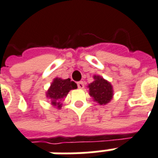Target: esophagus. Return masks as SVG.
<instances>
[{"mask_svg": "<svg viewBox=\"0 0 158 158\" xmlns=\"http://www.w3.org/2000/svg\"><path fill=\"white\" fill-rule=\"evenodd\" d=\"M77 85H78V88L79 89H83L85 87V85H84V83L83 81H79V82L77 83Z\"/></svg>", "mask_w": 158, "mask_h": 158, "instance_id": "34e87169", "label": "esophagus"}]
</instances>
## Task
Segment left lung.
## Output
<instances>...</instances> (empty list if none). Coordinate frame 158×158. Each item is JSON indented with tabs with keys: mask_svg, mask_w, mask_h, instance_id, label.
<instances>
[{
	"mask_svg": "<svg viewBox=\"0 0 158 158\" xmlns=\"http://www.w3.org/2000/svg\"><path fill=\"white\" fill-rule=\"evenodd\" d=\"M94 81L89 85V94L100 105H106L113 96L111 85L100 76H94Z\"/></svg>",
	"mask_w": 158,
	"mask_h": 158,
	"instance_id": "obj_1",
	"label": "left lung"
}]
</instances>
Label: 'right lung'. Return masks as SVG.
<instances>
[{
  "label": "right lung",
  "mask_w": 158,
  "mask_h": 158,
  "mask_svg": "<svg viewBox=\"0 0 158 158\" xmlns=\"http://www.w3.org/2000/svg\"><path fill=\"white\" fill-rule=\"evenodd\" d=\"M74 89H77V85L73 81H71L70 79H62L56 78L47 92V96L51 99L53 106H58L59 108L61 106L58 101L67 96L69 90Z\"/></svg>",
  "instance_id": "right-lung-1"
}]
</instances>
